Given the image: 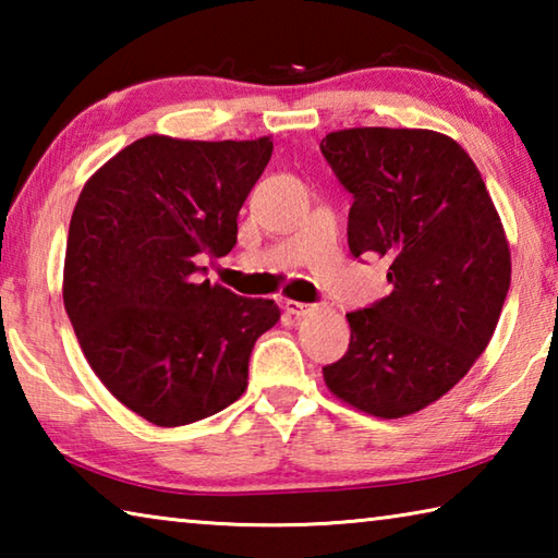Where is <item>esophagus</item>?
I'll return each instance as SVG.
<instances>
[{
  "label": "esophagus",
  "instance_id": "esophagus-1",
  "mask_svg": "<svg viewBox=\"0 0 558 558\" xmlns=\"http://www.w3.org/2000/svg\"><path fill=\"white\" fill-rule=\"evenodd\" d=\"M286 310L295 317H305L310 313H315V305H307V302H298V300H286Z\"/></svg>",
  "mask_w": 558,
  "mask_h": 558
}]
</instances>
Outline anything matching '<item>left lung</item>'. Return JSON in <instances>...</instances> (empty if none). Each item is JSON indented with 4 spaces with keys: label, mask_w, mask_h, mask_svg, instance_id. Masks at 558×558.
Segmentation results:
<instances>
[{
    "label": "left lung",
    "mask_w": 558,
    "mask_h": 558,
    "mask_svg": "<svg viewBox=\"0 0 558 558\" xmlns=\"http://www.w3.org/2000/svg\"><path fill=\"white\" fill-rule=\"evenodd\" d=\"M352 194L354 258L379 256L391 292L349 313L347 354L323 366L354 409L401 418L470 372L502 313L512 258L475 162L433 130L352 128L319 143Z\"/></svg>",
    "instance_id": "1"
}]
</instances>
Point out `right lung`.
Wrapping results in <instances>:
<instances>
[{"mask_svg":"<svg viewBox=\"0 0 558 558\" xmlns=\"http://www.w3.org/2000/svg\"><path fill=\"white\" fill-rule=\"evenodd\" d=\"M270 137L194 143L149 135L93 174L75 204L63 305L90 369L130 411L174 428L231 405L272 300L202 278L235 245L239 211Z\"/></svg>","mask_w":558,"mask_h":558,"instance_id":"1","label":"right lung"}]
</instances>
